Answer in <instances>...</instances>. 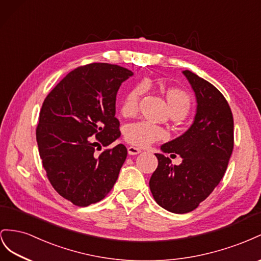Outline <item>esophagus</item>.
<instances>
[{
  "label": "esophagus",
  "instance_id": "34e87169",
  "mask_svg": "<svg viewBox=\"0 0 261 261\" xmlns=\"http://www.w3.org/2000/svg\"><path fill=\"white\" fill-rule=\"evenodd\" d=\"M141 152H142V151H141V148H139V147H136V146H129L128 147V154L129 155H137Z\"/></svg>",
  "mask_w": 261,
  "mask_h": 261
}]
</instances>
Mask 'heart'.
<instances>
[{"instance_id":"b5f03b06","label":"heart","mask_w":261,"mask_h":261,"mask_svg":"<svg viewBox=\"0 0 261 261\" xmlns=\"http://www.w3.org/2000/svg\"><path fill=\"white\" fill-rule=\"evenodd\" d=\"M145 84H139L125 94L121 103V113L124 117H133L138 114L141 96L145 92ZM166 98L172 114L184 118L189 113L191 99L189 95L178 88H169ZM124 136L130 144L136 146H148L155 141L166 138V132L159 125L147 121H139L126 125Z\"/></svg>"}]
</instances>
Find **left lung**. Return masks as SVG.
Segmentation results:
<instances>
[{
  "mask_svg": "<svg viewBox=\"0 0 261 261\" xmlns=\"http://www.w3.org/2000/svg\"><path fill=\"white\" fill-rule=\"evenodd\" d=\"M197 99L196 116L184 135L163 144V153L180 155V165H172L156 153L159 165L150 189L159 205L188 213L210 196L225 174L234 147V120L226 99L217 87L191 71H182ZM173 155V154H172Z\"/></svg>",
  "mask_w": 261,
  "mask_h": 261,
  "instance_id": "8db88e82",
  "label": "left lung"
}]
</instances>
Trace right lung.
<instances>
[{
  "label": "right lung",
  "mask_w": 261,
  "mask_h": 261,
  "mask_svg": "<svg viewBox=\"0 0 261 261\" xmlns=\"http://www.w3.org/2000/svg\"><path fill=\"white\" fill-rule=\"evenodd\" d=\"M133 72L108 63L71 71L44 99L36 129L47 177L59 195L79 206L105 198L126 159L118 144L95 153L120 137L116 115L119 87Z\"/></svg>",
  "instance_id": "obj_1"
}]
</instances>
